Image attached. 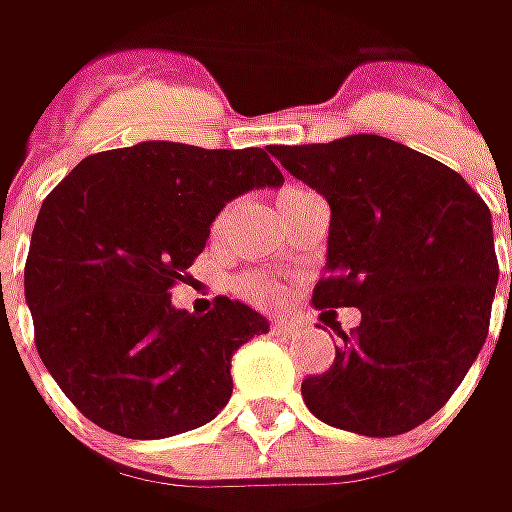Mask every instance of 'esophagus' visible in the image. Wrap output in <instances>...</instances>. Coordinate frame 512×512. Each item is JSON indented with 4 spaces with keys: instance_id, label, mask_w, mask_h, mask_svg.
I'll return each instance as SVG.
<instances>
[{
    "instance_id": "1",
    "label": "esophagus",
    "mask_w": 512,
    "mask_h": 512,
    "mask_svg": "<svg viewBox=\"0 0 512 512\" xmlns=\"http://www.w3.org/2000/svg\"><path fill=\"white\" fill-rule=\"evenodd\" d=\"M270 333H273V336H293V333H296V325L287 322V319H273V322H270Z\"/></svg>"
}]
</instances>
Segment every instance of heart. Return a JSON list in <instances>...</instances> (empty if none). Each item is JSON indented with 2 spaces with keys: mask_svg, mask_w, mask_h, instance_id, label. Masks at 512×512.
I'll return each mask as SVG.
<instances>
[{
  "mask_svg": "<svg viewBox=\"0 0 512 512\" xmlns=\"http://www.w3.org/2000/svg\"><path fill=\"white\" fill-rule=\"evenodd\" d=\"M236 290H239L245 299L256 302V305H273V302L279 299V287H276V282H270L267 276H259V273L242 276V279L236 282Z\"/></svg>",
  "mask_w": 512,
  "mask_h": 512,
  "instance_id": "1",
  "label": "heart"
}]
</instances>
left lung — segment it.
<instances>
[{"label":"left lung","mask_w":512,"mask_h":512,"mask_svg":"<svg viewBox=\"0 0 512 512\" xmlns=\"http://www.w3.org/2000/svg\"><path fill=\"white\" fill-rule=\"evenodd\" d=\"M270 153L330 205L313 305L362 310L350 336L339 330L330 370L302 382L307 410L359 436L419 427L487 339L499 285L490 210L456 170L373 133Z\"/></svg>","instance_id":"8db88e82"}]
</instances>
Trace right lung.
<instances>
[{"mask_svg":"<svg viewBox=\"0 0 512 512\" xmlns=\"http://www.w3.org/2000/svg\"><path fill=\"white\" fill-rule=\"evenodd\" d=\"M285 176L262 148L139 142L82 159L42 202L25 302L48 373L90 422L125 439H168L219 416L233 353L270 330L219 296L205 316L170 287L205 250L227 202Z\"/></svg>","mask_w":512,"mask_h":512,"instance_id":"1","label":"right lung"}]
</instances>
